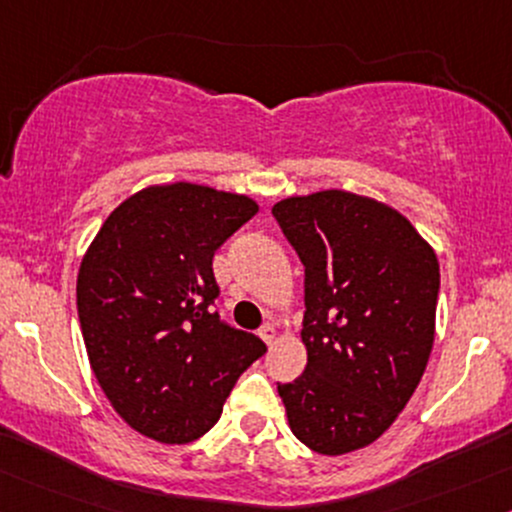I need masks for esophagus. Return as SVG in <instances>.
Here are the masks:
<instances>
[{"mask_svg": "<svg viewBox=\"0 0 512 512\" xmlns=\"http://www.w3.org/2000/svg\"><path fill=\"white\" fill-rule=\"evenodd\" d=\"M260 338L265 340L267 345H272V342L277 340V328H274L272 323H265V325H262V328H260Z\"/></svg>", "mask_w": 512, "mask_h": 512, "instance_id": "1", "label": "esophagus"}]
</instances>
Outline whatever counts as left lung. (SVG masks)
Listing matches in <instances>:
<instances>
[{
    "mask_svg": "<svg viewBox=\"0 0 512 512\" xmlns=\"http://www.w3.org/2000/svg\"><path fill=\"white\" fill-rule=\"evenodd\" d=\"M274 218L303 265L308 362L277 384L313 452L372 445L406 408L435 340L440 265L406 216L340 189L291 196Z\"/></svg>",
    "mask_w": 512,
    "mask_h": 512,
    "instance_id": "left-lung-1",
    "label": "left lung"
}]
</instances>
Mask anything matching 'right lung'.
<instances>
[{"label":"right lung","instance_id":"add662e5","mask_svg":"<svg viewBox=\"0 0 512 512\" xmlns=\"http://www.w3.org/2000/svg\"><path fill=\"white\" fill-rule=\"evenodd\" d=\"M260 211L247 196L177 182L111 211L77 274L89 364L114 411L165 445L209 432L238 376L267 352L213 311V252Z\"/></svg>","mask_w":512,"mask_h":512}]
</instances>
